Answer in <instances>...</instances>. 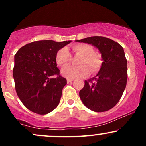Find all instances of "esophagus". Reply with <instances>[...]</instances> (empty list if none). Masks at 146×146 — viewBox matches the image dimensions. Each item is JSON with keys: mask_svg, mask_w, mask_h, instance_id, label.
<instances>
[{"mask_svg": "<svg viewBox=\"0 0 146 146\" xmlns=\"http://www.w3.org/2000/svg\"><path fill=\"white\" fill-rule=\"evenodd\" d=\"M73 79H69V78L67 79V82L68 83L71 82H73Z\"/></svg>", "mask_w": 146, "mask_h": 146, "instance_id": "1", "label": "esophagus"}]
</instances>
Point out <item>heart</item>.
Here are the masks:
<instances>
[{
	"label": "heart",
	"mask_w": 146,
	"mask_h": 146,
	"mask_svg": "<svg viewBox=\"0 0 146 146\" xmlns=\"http://www.w3.org/2000/svg\"><path fill=\"white\" fill-rule=\"evenodd\" d=\"M73 53L82 56L79 62L80 66H67L62 70V74L65 78L74 79L84 78L90 73H97L101 68L102 62V57L97 52H94V49L91 45L85 43L78 44L71 46ZM71 60V54L67 48L63 47L57 52L56 61L57 64L61 67L66 66Z\"/></svg>",
	"instance_id": "obj_1"
}]
</instances>
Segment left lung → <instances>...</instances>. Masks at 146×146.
<instances>
[{"label":"left lung","mask_w":146,"mask_h":146,"mask_svg":"<svg viewBox=\"0 0 146 146\" xmlns=\"http://www.w3.org/2000/svg\"><path fill=\"white\" fill-rule=\"evenodd\" d=\"M91 44L99 49L103 62L98 75L85 80L80 91V99L88 109L101 113L109 110L121 99L128 79L127 60L119 43L101 36L77 40Z\"/></svg>","instance_id":"left-lung-1"}]
</instances>
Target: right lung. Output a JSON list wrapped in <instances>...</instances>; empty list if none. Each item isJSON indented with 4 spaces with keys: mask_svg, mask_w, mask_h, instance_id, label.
<instances>
[{
    "mask_svg": "<svg viewBox=\"0 0 146 146\" xmlns=\"http://www.w3.org/2000/svg\"><path fill=\"white\" fill-rule=\"evenodd\" d=\"M71 41L33 42L15 54L13 68L15 88L27 109L39 115L51 113L59 104L66 78L57 67L56 53ZM57 75L56 78L51 76Z\"/></svg>",
    "mask_w": 146,
    "mask_h": 146,
    "instance_id": "right-lung-1",
    "label": "right lung"
}]
</instances>
